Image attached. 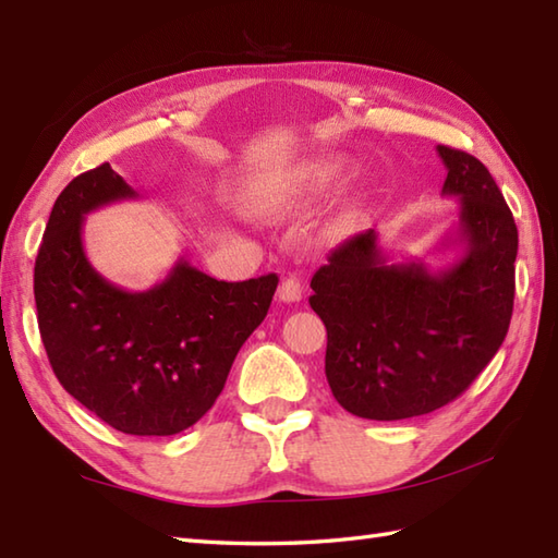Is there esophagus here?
<instances>
[{
  "label": "esophagus",
  "instance_id": "obj_1",
  "mask_svg": "<svg viewBox=\"0 0 558 558\" xmlns=\"http://www.w3.org/2000/svg\"><path fill=\"white\" fill-rule=\"evenodd\" d=\"M302 294H304V286H302V280L298 276L282 278L280 288H278V300L280 302H288V304L300 302Z\"/></svg>",
  "mask_w": 558,
  "mask_h": 558
}]
</instances>
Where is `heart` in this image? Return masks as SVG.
I'll return each mask as SVG.
<instances>
[{
    "label": "heart",
    "mask_w": 558,
    "mask_h": 558,
    "mask_svg": "<svg viewBox=\"0 0 558 558\" xmlns=\"http://www.w3.org/2000/svg\"><path fill=\"white\" fill-rule=\"evenodd\" d=\"M342 172H345V165L338 158H312L306 160L298 172H292L288 180H282L276 189V194L270 198V210L272 213H292L298 208H304L306 201L322 196L333 186ZM330 232L338 234L342 232V220H336Z\"/></svg>",
    "instance_id": "b5f03b06"
}]
</instances>
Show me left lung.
Returning a JSON list of instances; mask_svg holds the SVG:
<instances>
[{"label":"left lung","mask_w":558,"mask_h":558,"mask_svg":"<svg viewBox=\"0 0 558 558\" xmlns=\"http://www.w3.org/2000/svg\"><path fill=\"white\" fill-rule=\"evenodd\" d=\"M444 196L460 201L465 252L432 270L388 264L376 232L354 234L312 278V310L328 330L326 378L336 400L364 420H408L448 405L499 352L515 298L518 228L484 165L436 146Z\"/></svg>","instance_id":"1"}]
</instances>
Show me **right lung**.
Here are the masks:
<instances>
[{"mask_svg": "<svg viewBox=\"0 0 558 558\" xmlns=\"http://www.w3.org/2000/svg\"><path fill=\"white\" fill-rule=\"evenodd\" d=\"M138 194L110 162L57 196L35 258V306L52 372L117 432L172 436L196 424L268 314L278 276L225 282L180 258L146 292L105 280L83 252V218Z\"/></svg>", "mask_w": 558, "mask_h": 558, "instance_id": "1", "label": "right lung"}]
</instances>
